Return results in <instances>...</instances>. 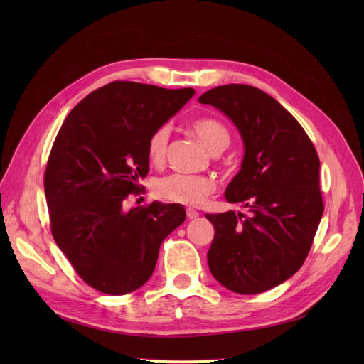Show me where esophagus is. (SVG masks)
<instances>
[{"label": "esophagus", "instance_id": "esophagus-1", "mask_svg": "<svg viewBox=\"0 0 364 364\" xmlns=\"http://www.w3.org/2000/svg\"><path fill=\"white\" fill-rule=\"evenodd\" d=\"M186 217H188L190 220H193V218H197V217H199V213H197L196 209L188 208V209H186Z\"/></svg>", "mask_w": 364, "mask_h": 364}]
</instances>
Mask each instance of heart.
Segmentation results:
<instances>
[{
	"instance_id": "heart-1",
	"label": "heart",
	"mask_w": 364,
	"mask_h": 364,
	"mask_svg": "<svg viewBox=\"0 0 364 364\" xmlns=\"http://www.w3.org/2000/svg\"><path fill=\"white\" fill-rule=\"evenodd\" d=\"M194 134L199 136L203 146L218 155L230 142V132L228 126L217 118H199L193 123ZM170 139V127L161 126L149 138L147 155L149 159L155 164H161L165 159L167 146ZM155 194L162 200L171 203L199 206L205 202L208 196L215 190V185L211 179L203 176H188V174H168L155 182Z\"/></svg>"
}]
</instances>
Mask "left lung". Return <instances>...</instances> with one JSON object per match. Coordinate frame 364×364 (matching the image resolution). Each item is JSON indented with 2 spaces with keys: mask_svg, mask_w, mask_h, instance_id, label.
<instances>
[{
  "mask_svg": "<svg viewBox=\"0 0 364 364\" xmlns=\"http://www.w3.org/2000/svg\"><path fill=\"white\" fill-rule=\"evenodd\" d=\"M238 129L241 168L225 191L249 215L206 214L215 235L208 250L213 277L240 294L267 291L291 278L311 249L323 214L317 151L296 118L249 85H223L199 97Z\"/></svg>",
  "mask_w": 364,
  "mask_h": 364,
  "instance_id": "obj_1",
  "label": "left lung"
}]
</instances>
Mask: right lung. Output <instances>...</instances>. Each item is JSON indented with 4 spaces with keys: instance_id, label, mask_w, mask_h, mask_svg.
Listing matches in <instances>:
<instances>
[{
    "instance_id": "1",
    "label": "right lung",
    "mask_w": 364,
    "mask_h": 364,
    "mask_svg": "<svg viewBox=\"0 0 364 364\" xmlns=\"http://www.w3.org/2000/svg\"><path fill=\"white\" fill-rule=\"evenodd\" d=\"M193 87L112 82L65 118L43 178L51 234L79 277L106 294H127L155 270L159 247L185 222L179 203L124 211L149 173L150 135L179 112Z\"/></svg>"
}]
</instances>
